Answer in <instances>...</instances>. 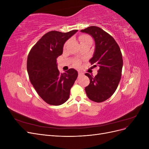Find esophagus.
Returning <instances> with one entry per match:
<instances>
[{"label": "esophagus", "instance_id": "34e87169", "mask_svg": "<svg viewBox=\"0 0 149 149\" xmlns=\"http://www.w3.org/2000/svg\"><path fill=\"white\" fill-rule=\"evenodd\" d=\"M83 73H82V72H81V71H79V72H78V76H83Z\"/></svg>", "mask_w": 149, "mask_h": 149}]
</instances>
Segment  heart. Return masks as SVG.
I'll use <instances>...</instances> for the list:
<instances>
[{
    "mask_svg": "<svg viewBox=\"0 0 149 149\" xmlns=\"http://www.w3.org/2000/svg\"><path fill=\"white\" fill-rule=\"evenodd\" d=\"M79 40L80 44L81 43H86V42H92V40L91 38V37L87 35H81L79 38ZM68 43V42L66 43L65 46ZM74 65H79V61H76L74 62Z\"/></svg>",
    "mask_w": 149,
    "mask_h": 149,
    "instance_id": "1",
    "label": "heart"
}]
</instances>
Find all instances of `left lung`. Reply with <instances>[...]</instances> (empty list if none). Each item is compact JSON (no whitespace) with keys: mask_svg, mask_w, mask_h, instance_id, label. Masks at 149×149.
I'll return each instance as SVG.
<instances>
[{"mask_svg":"<svg viewBox=\"0 0 149 149\" xmlns=\"http://www.w3.org/2000/svg\"><path fill=\"white\" fill-rule=\"evenodd\" d=\"M81 31L94 38L95 50L89 61L94 67H99L95 76L85 74L90 80L85 91L89 100L101 102L109 99L118 86L123 66L122 53L114 38L102 29L91 26Z\"/></svg>","mask_w":149,"mask_h":149,"instance_id":"8db88e82","label":"left lung"}]
</instances>
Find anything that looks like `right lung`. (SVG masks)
Instances as JSON below:
<instances>
[{
  "label": "right lung",
  "mask_w": 149,
  "mask_h": 149,
  "mask_svg": "<svg viewBox=\"0 0 149 149\" xmlns=\"http://www.w3.org/2000/svg\"><path fill=\"white\" fill-rule=\"evenodd\" d=\"M77 31H49L29 52L26 68L30 82L40 97L48 104L59 106L65 103L77 79V71L71 68L60 73L56 63V58L63 53L65 43Z\"/></svg>",
  "instance_id": "add662e5"
}]
</instances>
